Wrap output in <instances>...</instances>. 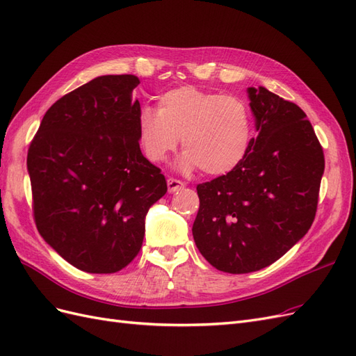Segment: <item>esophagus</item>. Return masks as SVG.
Wrapping results in <instances>:
<instances>
[{
  "instance_id": "1",
  "label": "esophagus",
  "mask_w": 356,
  "mask_h": 356,
  "mask_svg": "<svg viewBox=\"0 0 356 356\" xmlns=\"http://www.w3.org/2000/svg\"><path fill=\"white\" fill-rule=\"evenodd\" d=\"M184 182L182 181H179V179H175V178H169L168 179V191L169 193H175V191H178V190H181V188H184Z\"/></svg>"
}]
</instances>
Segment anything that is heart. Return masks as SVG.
Returning <instances> with one entry per match:
<instances>
[{"label":"heart","instance_id":"1","mask_svg":"<svg viewBox=\"0 0 356 356\" xmlns=\"http://www.w3.org/2000/svg\"><path fill=\"white\" fill-rule=\"evenodd\" d=\"M138 139L145 157L165 161L182 139L184 170L222 177L241 166L254 139V115L242 98L182 86L160 96L159 110L144 106Z\"/></svg>","mask_w":356,"mask_h":356}]
</instances>
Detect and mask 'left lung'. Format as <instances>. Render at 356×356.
I'll return each mask as SVG.
<instances>
[{"label":"left lung","instance_id":"left-lung-1","mask_svg":"<svg viewBox=\"0 0 356 356\" xmlns=\"http://www.w3.org/2000/svg\"><path fill=\"white\" fill-rule=\"evenodd\" d=\"M258 136L227 175L197 186L193 238L225 273L261 270L288 252L315 220L325 159L314 127L294 102L250 88Z\"/></svg>","mask_w":356,"mask_h":356}]
</instances>
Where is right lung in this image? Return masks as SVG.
<instances>
[{
  "label": "right lung",
  "instance_id": "right-lung-1",
  "mask_svg": "<svg viewBox=\"0 0 356 356\" xmlns=\"http://www.w3.org/2000/svg\"><path fill=\"white\" fill-rule=\"evenodd\" d=\"M139 79L102 75L53 104L28 149L40 234L88 273H115L138 255L145 215L168 191L139 148Z\"/></svg>",
  "mask_w": 356,
  "mask_h": 356
}]
</instances>
